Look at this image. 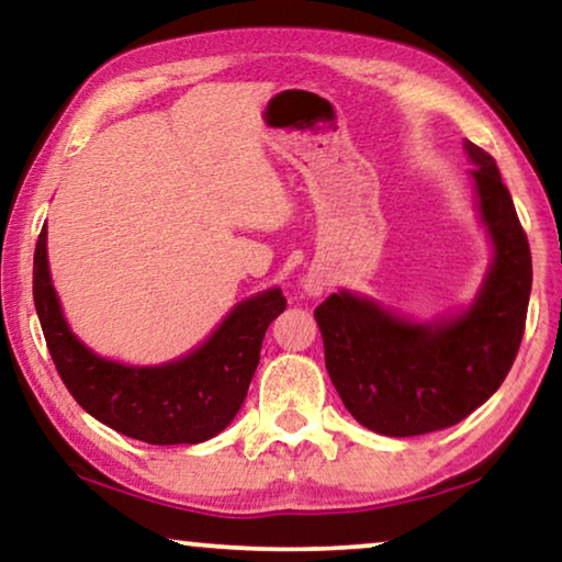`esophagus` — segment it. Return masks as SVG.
Wrapping results in <instances>:
<instances>
[{
  "label": "esophagus",
  "instance_id": "esophagus-1",
  "mask_svg": "<svg viewBox=\"0 0 562 562\" xmlns=\"http://www.w3.org/2000/svg\"><path fill=\"white\" fill-rule=\"evenodd\" d=\"M304 289H306V294H310V296H319L322 289H325V281L317 279V276H310V279H306V283H304Z\"/></svg>",
  "mask_w": 562,
  "mask_h": 562
}]
</instances>
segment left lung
Segmentation results:
<instances>
[{
  "label": "left lung",
  "mask_w": 562,
  "mask_h": 562,
  "mask_svg": "<svg viewBox=\"0 0 562 562\" xmlns=\"http://www.w3.org/2000/svg\"><path fill=\"white\" fill-rule=\"evenodd\" d=\"M494 263L463 314L412 322L350 291L317 310L325 366L345 409L389 437L458 425L502 386L525 335L532 256L496 160L465 140Z\"/></svg>",
  "instance_id": "1"
}]
</instances>
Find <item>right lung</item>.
I'll use <instances>...</instances> for the list:
<instances>
[{
  "label": "right lung",
  "instance_id": "add662e5",
  "mask_svg": "<svg viewBox=\"0 0 562 562\" xmlns=\"http://www.w3.org/2000/svg\"><path fill=\"white\" fill-rule=\"evenodd\" d=\"M45 237L43 225L33 266L35 310L58 375L81 409L148 445H196L220 435L248 396L268 325L286 310L281 289L237 304L189 356L166 366H122L91 352L66 325Z\"/></svg>",
  "mask_w": 562,
  "mask_h": 562
}]
</instances>
